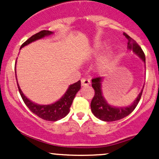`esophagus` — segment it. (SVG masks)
I'll use <instances>...</instances> for the list:
<instances>
[{
    "label": "esophagus",
    "instance_id": "34e87169",
    "mask_svg": "<svg viewBox=\"0 0 159 159\" xmlns=\"http://www.w3.org/2000/svg\"><path fill=\"white\" fill-rule=\"evenodd\" d=\"M90 83H91V81L88 78H82L81 79V85L82 86H88Z\"/></svg>",
    "mask_w": 159,
    "mask_h": 159
}]
</instances>
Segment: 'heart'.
<instances>
[{
  "label": "heart",
  "instance_id": "heart-1",
  "mask_svg": "<svg viewBox=\"0 0 159 159\" xmlns=\"http://www.w3.org/2000/svg\"><path fill=\"white\" fill-rule=\"evenodd\" d=\"M106 46H107L106 44H98V45L96 46V51H101V50L105 48ZM111 57H112L111 52L107 53L106 54H105V55H104L103 57L101 58L100 61H99V65H100L102 68H105V67L108 66V64L110 63L111 59Z\"/></svg>",
  "mask_w": 159,
  "mask_h": 159
}]
</instances>
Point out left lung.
Masks as SVG:
<instances>
[{"instance_id": "1", "label": "left lung", "mask_w": 159, "mask_h": 159, "mask_svg": "<svg viewBox=\"0 0 159 159\" xmlns=\"http://www.w3.org/2000/svg\"><path fill=\"white\" fill-rule=\"evenodd\" d=\"M123 34L128 39V48L129 50H132L133 52L137 54L145 63V53L142 51V48L127 34L124 33ZM102 81V77H96L91 80V81H92L91 85L94 90V95L91 100V111L94 114V116L104 121H115L121 119V118L130 115L139 104L141 97H142L144 87L138 95L137 98L129 106L115 107L109 105L104 98L102 91V84H101Z\"/></svg>"}]
</instances>
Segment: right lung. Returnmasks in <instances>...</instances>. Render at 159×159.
Wrapping results in <instances>:
<instances>
[{
	"instance_id": "obj_1",
	"label": "right lung",
	"mask_w": 159,
	"mask_h": 159,
	"mask_svg": "<svg viewBox=\"0 0 159 159\" xmlns=\"http://www.w3.org/2000/svg\"><path fill=\"white\" fill-rule=\"evenodd\" d=\"M52 34L53 32L50 31V30H41V31L35 34L33 36L30 37V38H28L24 44H22V45L20 46V48L28 45L30 43L33 42V41H37L38 39H41V38ZM17 87H18L19 92H20V94L21 96L22 99H23L24 102L27 105V107L30 110V111L33 112L34 115H36L39 118L46 120V121H56L57 120L65 118L69 113L70 107L71 106L74 98H75L77 92L81 89V81H78L75 84H70L66 92L64 94V95L58 101L55 102L54 103L51 104V105H38V104L32 102L23 94L20 87H19L18 83H17Z\"/></svg>"
}]
</instances>
